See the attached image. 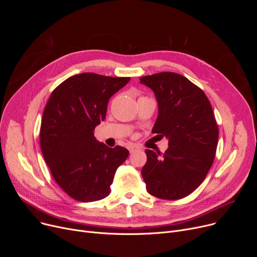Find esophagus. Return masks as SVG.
Listing matches in <instances>:
<instances>
[{
	"mask_svg": "<svg viewBox=\"0 0 257 257\" xmlns=\"http://www.w3.org/2000/svg\"><path fill=\"white\" fill-rule=\"evenodd\" d=\"M128 149H129V152H130V153H133V152H136L137 150H139L140 148H139L138 146H136V145H131V146L128 147Z\"/></svg>",
	"mask_w": 257,
	"mask_h": 257,
	"instance_id": "34e87169",
	"label": "esophagus"
}]
</instances>
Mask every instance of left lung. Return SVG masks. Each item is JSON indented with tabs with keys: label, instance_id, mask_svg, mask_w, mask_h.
<instances>
[{
	"label": "left lung",
	"instance_id": "obj_1",
	"mask_svg": "<svg viewBox=\"0 0 257 257\" xmlns=\"http://www.w3.org/2000/svg\"><path fill=\"white\" fill-rule=\"evenodd\" d=\"M158 104L152 129L167 138L163 156L147 149L142 176L147 191L165 200H178L192 194L203 182L213 163L219 129L211 105L203 90L176 73L164 72L142 77Z\"/></svg>",
	"mask_w": 257,
	"mask_h": 257
}]
</instances>
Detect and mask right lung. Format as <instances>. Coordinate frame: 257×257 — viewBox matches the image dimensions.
<instances>
[{
	"mask_svg": "<svg viewBox=\"0 0 257 257\" xmlns=\"http://www.w3.org/2000/svg\"><path fill=\"white\" fill-rule=\"evenodd\" d=\"M130 81L93 73L72 76L53 90L40 126V148L54 179L73 199L92 202L110 194L116 169L129 155L93 136L107 104Z\"/></svg>",
	"mask_w": 257,
	"mask_h": 257,
	"instance_id": "obj_1",
	"label": "right lung"
}]
</instances>
